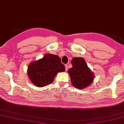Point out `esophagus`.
<instances>
[{"instance_id": "1", "label": "esophagus", "mask_w": 124, "mask_h": 124, "mask_svg": "<svg viewBox=\"0 0 124 124\" xmlns=\"http://www.w3.org/2000/svg\"><path fill=\"white\" fill-rule=\"evenodd\" d=\"M65 68H66V71H67V70H68V66H67V64L65 65Z\"/></svg>"}]
</instances>
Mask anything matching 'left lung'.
Returning a JSON list of instances; mask_svg holds the SVG:
<instances>
[{
    "mask_svg": "<svg viewBox=\"0 0 124 124\" xmlns=\"http://www.w3.org/2000/svg\"><path fill=\"white\" fill-rule=\"evenodd\" d=\"M72 68L68 70L71 84L78 89H83L92 84L94 74L81 57H75L71 60Z\"/></svg>",
    "mask_w": 124,
    "mask_h": 124,
    "instance_id": "1",
    "label": "left lung"
}]
</instances>
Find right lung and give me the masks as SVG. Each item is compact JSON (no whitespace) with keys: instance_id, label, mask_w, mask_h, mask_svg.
<instances>
[{"instance_id":"add662e5","label":"right lung","mask_w":124,"mask_h":124,"mask_svg":"<svg viewBox=\"0 0 124 124\" xmlns=\"http://www.w3.org/2000/svg\"><path fill=\"white\" fill-rule=\"evenodd\" d=\"M28 68V75L31 81L39 87L50 85L57 73L65 70V66L61 63V58L50 54L32 62Z\"/></svg>"}]
</instances>
